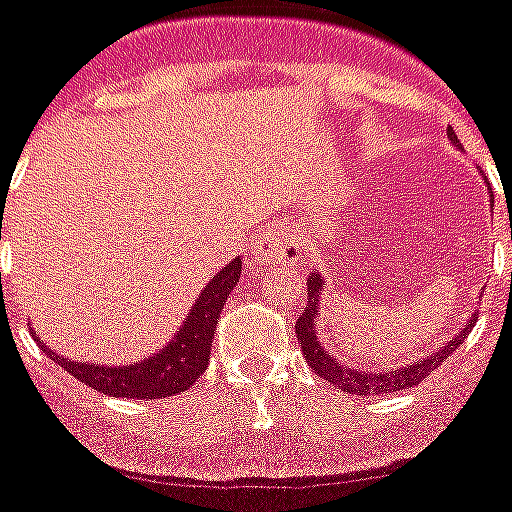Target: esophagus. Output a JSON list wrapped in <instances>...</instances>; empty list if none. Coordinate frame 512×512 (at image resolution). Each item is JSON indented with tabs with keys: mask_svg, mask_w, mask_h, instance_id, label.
<instances>
[{
	"mask_svg": "<svg viewBox=\"0 0 512 512\" xmlns=\"http://www.w3.org/2000/svg\"><path fill=\"white\" fill-rule=\"evenodd\" d=\"M298 259H301V227L293 222L282 225L280 230L266 232L248 253V264L253 272H261L269 264L293 266Z\"/></svg>",
	"mask_w": 512,
	"mask_h": 512,
	"instance_id": "1",
	"label": "esophagus"
}]
</instances>
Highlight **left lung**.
Instances as JSON below:
<instances>
[{
    "mask_svg": "<svg viewBox=\"0 0 512 512\" xmlns=\"http://www.w3.org/2000/svg\"><path fill=\"white\" fill-rule=\"evenodd\" d=\"M447 135H450V141L458 143V135H455L453 130ZM306 293L308 306L306 311H303L301 319H298V324H295V335H298V342H301L303 356L311 363V369H314L316 377L327 379L332 387H337V390L342 392H353V395H374V392H382L384 395V392H398L405 390V387H413V384L424 382V379L437 369L439 363L445 361V358L458 348L460 342L466 340V335L476 324V314H471V319L463 324V329H460L453 340L445 342L442 350H437L432 356L418 358V361L408 363V366H400V369L390 371H361L353 369V366H342V363L324 348L322 342H319V332H316V316H319L316 308H319V293H322V277H319V274H311V277H308Z\"/></svg>",
    "mask_w": 512,
    "mask_h": 512,
    "instance_id": "obj_1",
    "label": "left lung"
}]
</instances>
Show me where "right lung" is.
<instances>
[{
    "mask_svg": "<svg viewBox=\"0 0 512 512\" xmlns=\"http://www.w3.org/2000/svg\"><path fill=\"white\" fill-rule=\"evenodd\" d=\"M240 272H243V264H240V259H235L222 272L214 274V280H209V285L201 290V295H198L193 308H190L188 319L183 322L180 332L159 353H151L149 358H143V361L133 363V366L78 363L57 356L38 337L36 342L44 348L46 356L54 358L62 369H67L75 379L88 384L91 390L112 395V398H170V395H177V392H185L188 387H193V382L209 366L211 340H214L217 319L222 314V308H225L227 295L232 293V287L238 285Z\"/></svg>",
    "mask_w": 512,
    "mask_h": 512,
    "instance_id": "1",
    "label": "right lung"
}]
</instances>
